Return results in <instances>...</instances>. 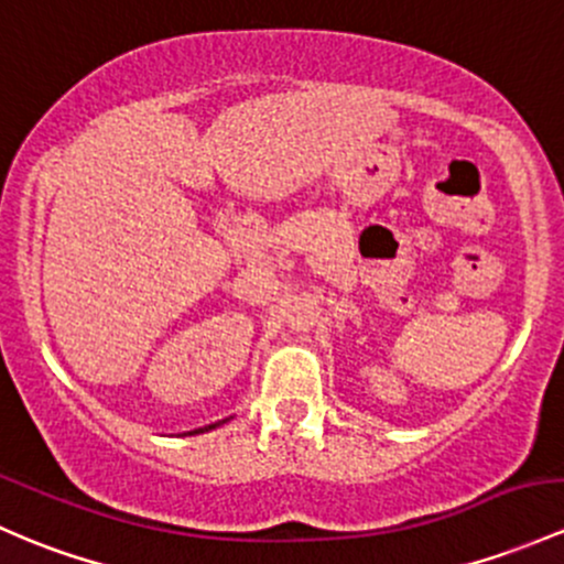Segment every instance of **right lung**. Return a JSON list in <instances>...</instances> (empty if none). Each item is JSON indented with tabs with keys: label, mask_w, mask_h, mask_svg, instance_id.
<instances>
[{
	"label": "right lung",
	"mask_w": 564,
	"mask_h": 564,
	"mask_svg": "<svg viewBox=\"0 0 564 564\" xmlns=\"http://www.w3.org/2000/svg\"><path fill=\"white\" fill-rule=\"evenodd\" d=\"M213 426H218V424H210V426H205V430H213ZM205 430H194V432H205Z\"/></svg>",
	"instance_id": "add662e5"
}]
</instances>
